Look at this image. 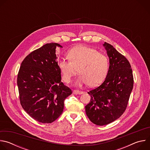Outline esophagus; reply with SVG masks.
I'll use <instances>...</instances> for the list:
<instances>
[{
	"label": "esophagus",
	"instance_id": "34e87169",
	"mask_svg": "<svg viewBox=\"0 0 150 150\" xmlns=\"http://www.w3.org/2000/svg\"><path fill=\"white\" fill-rule=\"evenodd\" d=\"M83 93V92L82 91H78V90H74L73 91V94H76V95H77V94H82Z\"/></svg>",
	"mask_w": 150,
	"mask_h": 150
}]
</instances>
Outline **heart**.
Masks as SVG:
<instances>
[{
    "instance_id": "b5f03b06",
    "label": "heart",
    "mask_w": 150,
    "mask_h": 150,
    "mask_svg": "<svg viewBox=\"0 0 150 150\" xmlns=\"http://www.w3.org/2000/svg\"><path fill=\"white\" fill-rule=\"evenodd\" d=\"M67 57L69 60L61 59L57 62L62 78L66 83L71 81L77 69L80 75L75 85L79 87L87 83L90 87L96 86L103 82L108 73V57L94 48L76 46L68 52Z\"/></svg>"
}]
</instances>
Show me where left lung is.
Masks as SVG:
<instances>
[{"instance_id":"8db88e82","label":"left lung","mask_w":150,"mask_h":150,"mask_svg":"<svg viewBox=\"0 0 150 150\" xmlns=\"http://www.w3.org/2000/svg\"><path fill=\"white\" fill-rule=\"evenodd\" d=\"M109 58V68L103 83L88 93L90 103L85 107L89 119L94 124H109L124 113L133 89L134 78L130 63L111 45L103 44Z\"/></svg>"}]
</instances>
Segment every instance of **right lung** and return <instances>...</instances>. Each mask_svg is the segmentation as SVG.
Listing matches in <instances>:
<instances>
[{
	"label": "right lung",
	"instance_id": "obj_1",
	"mask_svg": "<svg viewBox=\"0 0 150 150\" xmlns=\"http://www.w3.org/2000/svg\"><path fill=\"white\" fill-rule=\"evenodd\" d=\"M57 43H47L32 52L21 63L17 85L21 105L34 120L50 123L62 113L71 90L61 82Z\"/></svg>",
	"mask_w": 150,
	"mask_h": 150
}]
</instances>
